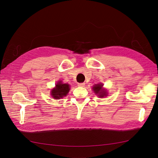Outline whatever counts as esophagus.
Returning <instances> with one entry per match:
<instances>
[{"label":"esophagus","instance_id":"esophagus-1","mask_svg":"<svg viewBox=\"0 0 158 158\" xmlns=\"http://www.w3.org/2000/svg\"><path fill=\"white\" fill-rule=\"evenodd\" d=\"M85 85V83H78V86L79 87H83Z\"/></svg>","mask_w":158,"mask_h":158}]
</instances>
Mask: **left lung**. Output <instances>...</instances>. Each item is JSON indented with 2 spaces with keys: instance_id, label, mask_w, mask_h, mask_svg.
<instances>
[{
  "instance_id": "1",
  "label": "left lung",
  "mask_w": 158,
  "mask_h": 158,
  "mask_svg": "<svg viewBox=\"0 0 158 158\" xmlns=\"http://www.w3.org/2000/svg\"><path fill=\"white\" fill-rule=\"evenodd\" d=\"M103 84L102 83H99V84H96L93 86L92 89L94 90V92L97 94L99 96L100 98H104L105 96H107V92L105 89L102 88Z\"/></svg>"
}]
</instances>
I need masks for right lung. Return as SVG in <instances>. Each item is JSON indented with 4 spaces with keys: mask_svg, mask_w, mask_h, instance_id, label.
<instances>
[{
    "mask_svg": "<svg viewBox=\"0 0 158 158\" xmlns=\"http://www.w3.org/2000/svg\"><path fill=\"white\" fill-rule=\"evenodd\" d=\"M70 85L68 83H63L62 81H60L56 83V87L52 89L51 95L53 98L60 99L66 96L70 90Z\"/></svg>",
    "mask_w": 158,
    "mask_h": 158,
    "instance_id": "add662e5",
    "label": "right lung"
}]
</instances>
